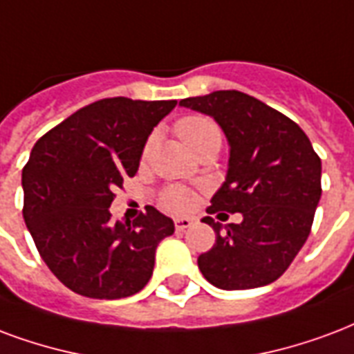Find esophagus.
Returning <instances> with one entry per match:
<instances>
[{
  "label": "esophagus",
  "instance_id": "34e87169",
  "mask_svg": "<svg viewBox=\"0 0 354 354\" xmlns=\"http://www.w3.org/2000/svg\"><path fill=\"white\" fill-rule=\"evenodd\" d=\"M191 225H193V221H191V219H187V217H178L176 221H174V227H176V230L189 229Z\"/></svg>",
  "mask_w": 354,
  "mask_h": 354
}]
</instances>
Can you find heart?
Returning <instances> with one entry per match:
<instances>
[{"mask_svg":"<svg viewBox=\"0 0 354 354\" xmlns=\"http://www.w3.org/2000/svg\"><path fill=\"white\" fill-rule=\"evenodd\" d=\"M176 133L178 137L182 138V142L189 148L193 153H197L201 148L210 142H221V131L217 127L214 120L206 116H185L176 122ZM151 148V140L144 146V157L148 156ZM161 204L163 208L170 212H189L195 204V197L189 191L182 189V187H167L161 193Z\"/></svg>","mask_w":354,"mask_h":354,"instance_id":"obj_1","label":"heart"}]
</instances>
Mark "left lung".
<instances>
[{
  "label": "left lung",
  "mask_w": 354,
  "mask_h": 354,
  "mask_svg": "<svg viewBox=\"0 0 354 354\" xmlns=\"http://www.w3.org/2000/svg\"><path fill=\"white\" fill-rule=\"evenodd\" d=\"M180 106L203 112L229 140L227 180L208 214H242V223H216V243L198 257L203 276L225 290L276 281L310 236L321 198V159L298 124L236 90L187 97ZM227 216V214H225Z\"/></svg>",
  "instance_id": "8db88e82"
}]
</instances>
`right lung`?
<instances>
[{
    "label": "right lung",
    "instance_id": "add662e5",
    "mask_svg": "<svg viewBox=\"0 0 354 354\" xmlns=\"http://www.w3.org/2000/svg\"><path fill=\"white\" fill-rule=\"evenodd\" d=\"M176 101L111 97L84 106L39 138L22 169L24 221L39 255L73 292L99 300L135 295L150 281L156 248L172 219L146 206L112 221L114 191L135 176L144 144Z\"/></svg>",
    "mask_w": 354,
    "mask_h": 354
}]
</instances>
